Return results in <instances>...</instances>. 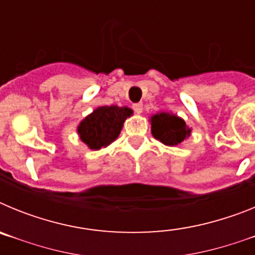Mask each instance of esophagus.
Returning <instances> with one entry per match:
<instances>
[{"mask_svg": "<svg viewBox=\"0 0 255 255\" xmlns=\"http://www.w3.org/2000/svg\"><path fill=\"white\" fill-rule=\"evenodd\" d=\"M132 108H134V111L136 112V114H141V112H143V105H141V103H135V105L132 106Z\"/></svg>", "mask_w": 255, "mask_h": 255, "instance_id": "esophagus-1", "label": "esophagus"}]
</instances>
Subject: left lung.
Wrapping results in <instances>:
<instances>
[{
	"mask_svg": "<svg viewBox=\"0 0 255 255\" xmlns=\"http://www.w3.org/2000/svg\"><path fill=\"white\" fill-rule=\"evenodd\" d=\"M152 135L164 145H177L190 136L191 129L177 115L170 112H158L150 117Z\"/></svg>",
	"mask_w": 255,
	"mask_h": 255,
	"instance_id": "obj_1",
	"label": "left lung"
}]
</instances>
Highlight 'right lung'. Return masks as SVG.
I'll return each instance as SVG.
<instances>
[{
    "instance_id": "1",
    "label": "right lung",
    "mask_w": 255,
    "mask_h": 255,
    "mask_svg": "<svg viewBox=\"0 0 255 255\" xmlns=\"http://www.w3.org/2000/svg\"><path fill=\"white\" fill-rule=\"evenodd\" d=\"M131 115L132 110L129 107L102 106L79 124L78 134L91 149L98 150L116 140L124 123Z\"/></svg>"
}]
</instances>
